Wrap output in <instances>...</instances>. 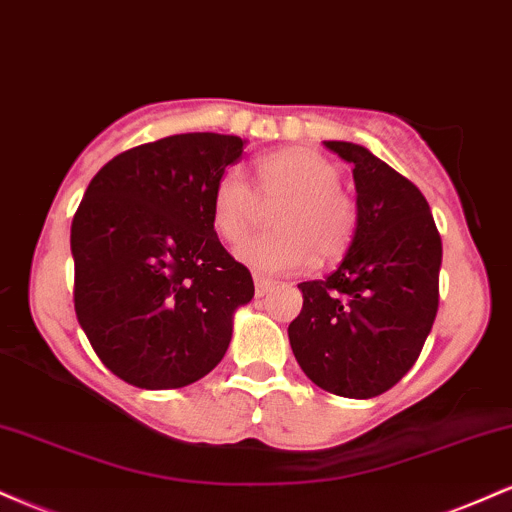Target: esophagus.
<instances>
[{
    "label": "esophagus",
    "mask_w": 512,
    "mask_h": 512,
    "mask_svg": "<svg viewBox=\"0 0 512 512\" xmlns=\"http://www.w3.org/2000/svg\"><path fill=\"white\" fill-rule=\"evenodd\" d=\"M272 286H274L272 279L255 274V291H257V296H264V293H269V291H272Z\"/></svg>",
    "instance_id": "esophagus-1"
}]
</instances>
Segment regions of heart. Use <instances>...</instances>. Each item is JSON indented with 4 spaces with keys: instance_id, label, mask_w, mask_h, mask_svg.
Segmentation results:
<instances>
[{
    "instance_id": "1",
    "label": "heart",
    "mask_w": 512,
    "mask_h": 512,
    "mask_svg": "<svg viewBox=\"0 0 512 512\" xmlns=\"http://www.w3.org/2000/svg\"><path fill=\"white\" fill-rule=\"evenodd\" d=\"M257 195L238 170H226L211 192V228L238 245L257 216V197L276 204L274 231L238 250L240 262L260 274H289L315 257L334 262L349 252L358 231L356 199L339 185V170L308 146H284L255 161Z\"/></svg>"
}]
</instances>
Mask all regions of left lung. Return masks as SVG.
<instances>
[{"mask_svg":"<svg viewBox=\"0 0 512 512\" xmlns=\"http://www.w3.org/2000/svg\"><path fill=\"white\" fill-rule=\"evenodd\" d=\"M354 163L358 231L337 272L303 281L289 325L293 356L322 390L370 399L419 358L438 313L443 243L414 182L351 142H325Z\"/></svg>","mask_w":512,"mask_h":512,"instance_id":"1","label":"left lung"}]
</instances>
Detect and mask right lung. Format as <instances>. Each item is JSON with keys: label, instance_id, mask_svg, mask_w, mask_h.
I'll list each match as a JSON object with an SVG mask.
<instances>
[{"label": "right lung", "instance_id": "right-lung-1", "mask_svg": "<svg viewBox=\"0 0 512 512\" xmlns=\"http://www.w3.org/2000/svg\"><path fill=\"white\" fill-rule=\"evenodd\" d=\"M243 154L233 134H173L122 151L88 182L72 221L74 310L103 366L175 390L219 366L250 269L211 228L216 180Z\"/></svg>", "mask_w": 512, "mask_h": 512}]
</instances>
